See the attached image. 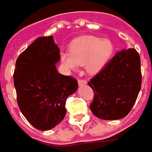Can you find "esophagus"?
Returning <instances> with one entry per match:
<instances>
[{"label": "esophagus", "instance_id": "34e87169", "mask_svg": "<svg viewBox=\"0 0 152 152\" xmlns=\"http://www.w3.org/2000/svg\"><path fill=\"white\" fill-rule=\"evenodd\" d=\"M87 83V80H85V79H79V80H78V85H79V86L86 85Z\"/></svg>", "mask_w": 152, "mask_h": 152}]
</instances>
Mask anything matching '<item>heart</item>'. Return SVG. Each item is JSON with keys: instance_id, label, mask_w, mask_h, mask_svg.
Masks as SVG:
<instances>
[{"instance_id": "heart-1", "label": "heart", "mask_w": 152, "mask_h": 152, "mask_svg": "<svg viewBox=\"0 0 152 152\" xmlns=\"http://www.w3.org/2000/svg\"><path fill=\"white\" fill-rule=\"evenodd\" d=\"M113 49L109 39L92 35L82 36L72 42L69 53L62 54L61 61L70 69H75L77 65L87 64L90 73H97L108 62Z\"/></svg>"}]
</instances>
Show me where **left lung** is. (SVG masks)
Instances as JSON below:
<instances>
[{
	"label": "left lung",
	"mask_w": 152,
	"mask_h": 152,
	"mask_svg": "<svg viewBox=\"0 0 152 152\" xmlns=\"http://www.w3.org/2000/svg\"><path fill=\"white\" fill-rule=\"evenodd\" d=\"M94 91L90 108L103 120H117L128 115L142 85L141 61L134 48L117 52L88 82Z\"/></svg>",
	"instance_id": "1"
}]
</instances>
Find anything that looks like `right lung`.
I'll list each match as a JSON object with an SVG mask.
<instances>
[{
	"instance_id": "1",
	"label": "right lung",
	"mask_w": 152,
	"mask_h": 152,
	"mask_svg": "<svg viewBox=\"0 0 152 152\" xmlns=\"http://www.w3.org/2000/svg\"><path fill=\"white\" fill-rule=\"evenodd\" d=\"M60 50L52 35L36 39L16 61L14 84L20 111L39 130L58 125L66 114L65 102L76 91L75 77L59 74Z\"/></svg>"
}]
</instances>
